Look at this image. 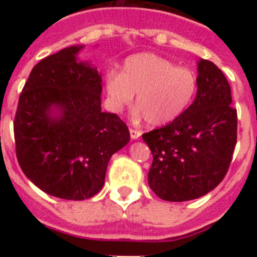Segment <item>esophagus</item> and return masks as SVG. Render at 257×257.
Masks as SVG:
<instances>
[{"label": "esophagus", "mask_w": 257, "mask_h": 257, "mask_svg": "<svg viewBox=\"0 0 257 257\" xmlns=\"http://www.w3.org/2000/svg\"><path fill=\"white\" fill-rule=\"evenodd\" d=\"M130 136H131V139H133V140L139 139L140 136H142V131L134 130V128H131V130H130Z\"/></svg>", "instance_id": "obj_1"}]
</instances>
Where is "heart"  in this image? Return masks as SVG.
<instances>
[{
  "instance_id": "heart-1",
  "label": "heart",
  "mask_w": 257,
  "mask_h": 257,
  "mask_svg": "<svg viewBox=\"0 0 257 257\" xmlns=\"http://www.w3.org/2000/svg\"><path fill=\"white\" fill-rule=\"evenodd\" d=\"M196 73L176 67L169 59L152 52H140L124 60L121 73L109 70L105 95L109 109L121 113L131 105L136 94L138 115L151 126H162L179 117L197 94Z\"/></svg>"
}]
</instances>
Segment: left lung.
I'll use <instances>...</instances> for the list:
<instances>
[{
  "label": "left lung",
  "instance_id": "left-lung-1",
  "mask_svg": "<svg viewBox=\"0 0 257 257\" xmlns=\"http://www.w3.org/2000/svg\"><path fill=\"white\" fill-rule=\"evenodd\" d=\"M192 105L167 126L143 135L153 154L148 183L161 199L184 202L219 185L237 143L230 86L212 61L199 59Z\"/></svg>",
  "mask_w": 257,
  "mask_h": 257
}]
</instances>
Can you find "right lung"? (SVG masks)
<instances>
[{
    "label": "right lung",
    "mask_w": 257,
    "mask_h": 257,
    "mask_svg": "<svg viewBox=\"0 0 257 257\" xmlns=\"http://www.w3.org/2000/svg\"><path fill=\"white\" fill-rule=\"evenodd\" d=\"M65 47L32 69L14 121L18 162L36 187L69 201L103 188L110 157L130 142L117 114L101 110V73Z\"/></svg>",
    "instance_id": "add662e5"
}]
</instances>
